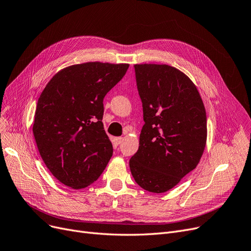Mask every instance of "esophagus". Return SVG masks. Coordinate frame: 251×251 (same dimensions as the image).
<instances>
[{
	"mask_svg": "<svg viewBox=\"0 0 251 251\" xmlns=\"http://www.w3.org/2000/svg\"><path fill=\"white\" fill-rule=\"evenodd\" d=\"M115 140H116L117 145H121V144H122V141L124 140V138H123V137H116V138H115Z\"/></svg>",
	"mask_w": 251,
	"mask_h": 251,
	"instance_id": "1",
	"label": "esophagus"
}]
</instances>
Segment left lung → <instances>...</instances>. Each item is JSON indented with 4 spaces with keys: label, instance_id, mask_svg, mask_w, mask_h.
<instances>
[{
    "label": "left lung",
    "instance_id": "left-lung-1",
    "mask_svg": "<svg viewBox=\"0 0 251 251\" xmlns=\"http://www.w3.org/2000/svg\"><path fill=\"white\" fill-rule=\"evenodd\" d=\"M145 125L129 161L139 187L165 193L197 167L207 138V118L197 87L167 64H135Z\"/></svg>",
    "mask_w": 251,
    "mask_h": 251
}]
</instances>
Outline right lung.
Masks as SVG:
<instances>
[{
    "instance_id": "right-lung-1",
    "label": "right lung",
    "mask_w": 251,
    "mask_h": 251,
    "mask_svg": "<svg viewBox=\"0 0 251 251\" xmlns=\"http://www.w3.org/2000/svg\"><path fill=\"white\" fill-rule=\"evenodd\" d=\"M128 63L86 62L59 71L41 93L32 133L50 172L72 189L88 187L113 155L103 123V99Z\"/></svg>"
}]
</instances>
